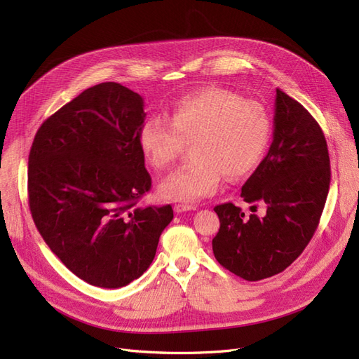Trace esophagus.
<instances>
[{"mask_svg": "<svg viewBox=\"0 0 359 359\" xmlns=\"http://www.w3.org/2000/svg\"><path fill=\"white\" fill-rule=\"evenodd\" d=\"M198 206H194V205H187V203H178V205H175L173 206V210H175V212H186V211H194L196 210Z\"/></svg>", "mask_w": 359, "mask_h": 359, "instance_id": "34e87169", "label": "esophagus"}]
</instances>
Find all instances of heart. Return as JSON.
<instances>
[{
  "label": "heart",
  "instance_id": "obj_1",
  "mask_svg": "<svg viewBox=\"0 0 359 359\" xmlns=\"http://www.w3.org/2000/svg\"><path fill=\"white\" fill-rule=\"evenodd\" d=\"M273 121L264 104L236 93L206 88L180 99L169 121L147 118L139 133L140 149L156 169H168L193 144L189 166L163 178L158 194L175 202H194L214 193L222 173L238 180L253 172L268 148Z\"/></svg>",
  "mask_w": 359,
  "mask_h": 359
}]
</instances>
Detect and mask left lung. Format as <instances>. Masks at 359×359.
Returning a JSON list of instances; mask_svg holds the SVG:
<instances>
[{"label": "left lung", "instance_id": "1", "mask_svg": "<svg viewBox=\"0 0 359 359\" xmlns=\"http://www.w3.org/2000/svg\"><path fill=\"white\" fill-rule=\"evenodd\" d=\"M331 181L323 132L310 112L277 88L273 144L241 189L244 202L262 217L227 202L214 211L220 229L212 240L219 264L248 281L285 271L318 229Z\"/></svg>", "mask_w": 359, "mask_h": 359}]
</instances>
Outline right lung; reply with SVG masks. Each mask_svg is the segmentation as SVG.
Here are the masks:
<instances>
[{"label": "right lung", "instance_id": "obj_1", "mask_svg": "<svg viewBox=\"0 0 359 359\" xmlns=\"http://www.w3.org/2000/svg\"><path fill=\"white\" fill-rule=\"evenodd\" d=\"M145 116L137 93L103 82L50 115L29 151L32 220L52 253L93 286L142 276L173 219L170 205H137L151 189L139 144Z\"/></svg>", "mask_w": 359, "mask_h": 359}]
</instances>
